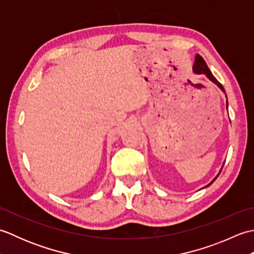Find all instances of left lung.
Returning a JSON list of instances; mask_svg holds the SVG:
<instances>
[{"instance_id": "8db88e82", "label": "left lung", "mask_w": 254, "mask_h": 254, "mask_svg": "<svg viewBox=\"0 0 254 254\" xmlns=\"http://www.w3.org/2000/svg\"><path fill=\"white\" fill-rule=\"evenodd\" d=\"M193 72L196 73V74H205L210 80H212L213 83L216 84V85L218 86V87H219L220 89H222V90L224 91V93H225V89H224V87H223V85L220 84V83L218 82V80L214 77V75L212 74V72L209 71V68H208L207 65H206V62L204 61V59H203L201 56H199V55H196V57H195V62H194V65H193ZM227 109H228V102H227ZM217 177H218V175H217ZM217 177H215L214 179H213V181L210 182L209 185H207L206 187L212 185V183H213L215 180H216Z\"/></svg>"}]
</instances>
